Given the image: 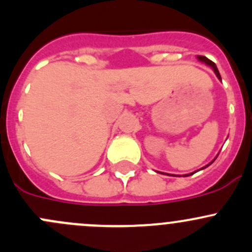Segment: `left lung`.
Returning a JSON list of instances; mask_svg holds the SVG:
<instances>
[{
	"label": "left lung",
	"instance_id": "left-lung-1",
	"mask_svg": "<svg viewBox=\"0 0 252 252\" xmlns=\"http://www.w3.org/2000/svg\"><path fill=\"white\" fill-rule=\"evenodd\" d=\"M197 60H199V61H200V62L205 63V64L210 65V67H211V68H212V69H213V72H215V74H216V75H217V78H218V79H220V81H222V78H220V72H218L217 67H216V64H215V63H213V62H212V61H210V60H208V58H207V57H205V56H197ZM216 158H217V157H216ZM216 158H215V159H216ZM215 159H213V161H215ZM213 161H212V162H211V163H213ZM211 163H208V164H207V166L202 167V168H201V169H204V168H206V167H208V166H210V164H211ZM191 174H194V173H190V174H185V177H188V175H191ZM167 175H169V174H167Z\"/></svg>",
	"mask_w": 252,
	"mask_h": 252
}]
</instances>
